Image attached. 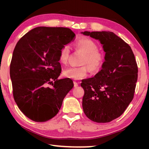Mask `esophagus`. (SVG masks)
I'll use <instances>...</instances> for the list:
<instances>
[{"label": "esophagus", "instance_id": "esophagus-1", "mask_svg": "<svg viewBox=\"0 0 149 149\" xmlns=\"http://www.w3.org/2000/svg\"><path fill=\"white\" fill-rule=\"evenodd\" d=\"M74 87H77L78 86V83H77L76 81H74Z\"/></svg>", "mask_w": 149, "mask_h": 149}]
</instances>
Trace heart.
I'll return each mask as SVG.
<instances>
[{
    "label": "heart",
    "mask_w": 149,
    "mask_h": 149,
    "mask_svg": "<svg viewBox=\"0 0 149 149\" xmlns=\"http://www.w3.org/2000/svg\"><path fill=\"white\" fill-rule=\"evenodd\" d=\"M74 46L77 49L84 52L82 60L83 64H87L90 70L97 72L100 69L104 63V56L101 51L98 49V45L92 39L82 37L76 41ZM70 55V47L65 45L60 51L59 61L63 64H67ZM88 74V68L86 65L79 67H68L63 70V76L71 79H80L86 77Z\"/></svg>",
    "instance_id": "1"
}]
</instances>
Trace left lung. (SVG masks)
Wrapping results in <instances>:
<instances>
[{
	"label": "left lung",
	"mask_w": 149,
	"mask_h": 149,
	"mask_svg": "<svg viewBox=\"0 0 149 149\" xmlns=\"http://www.w3.org/2000/svg\"><path fill=\"white\" fill-rule=\"evenodd\" d=\"M99 40L105 52L102 69L94 77L84 79L82 107L86 116L97 123L120 117L134 96L138 68L130 46L113 32L84 31Z\"/></svg>",
	"instance_id": "1"
}]
</instances>
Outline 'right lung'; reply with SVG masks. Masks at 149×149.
Segmentation results:
<instances>
[{
    "mask_svg": "<svg viewBox=\"0 0 149 149\" xmlns=\"http://www.w3.org/2000/svg\"><path fill=\"white\" fill-rule=\"evenodd\" d=\"M75 36L69 28L38 27L24 35L14 48L10 68L14 99L34 122L54 117L74 87L71 79L58 77L62 70L60 50Z\"/></svg>",
    "mask_w": 149,
    "mask_h": 149,
    "instance_id": "right-lung-1",
    "label": "right lung"
}]
</instances>
